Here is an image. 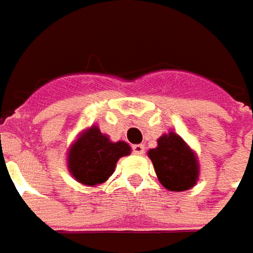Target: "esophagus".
Here are the masks:
<instances>
[{"mask_svg": "<svg viewBox=\"0 0 253 253\" xmlns=\"http://www.w3.org/2000/svg\"><path fill=\"white\" fill-rule=\"evenodd\" d=\"M131 150H133L134 155H143V153H144V146H143V144H134V146L131 147Z\"/></svg>", "mask_w": 253, "mask_h": 253, "instance_id": "esophagus-1", "label": "esophagus"}]
</instances>
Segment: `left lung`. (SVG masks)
<instances>
[{"mask_svg":"<svg viewBox=\"0 0 253 253\" xmlns=\"http://www.w3.org/2000/svg\"><path fill=\"white\" fill-rule=\"evenodd\" d=\"M160 183L171 192L187 190L198 180V160L176 133L163 134L149 152Z\"/></svg>","mask_w":253,"mask_h":253,"instance_id":"8db88e82","label":"left lung"}]
</instances>
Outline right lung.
I'll list each match as a JSON object with an SVG mask.
<instances>
[{"mask_svg":"<svg viewBox=\"0 0 253 253\" xmlns=\"http://www.w3.org/2000/svg\"><path fill=\"white\" fill-rule=\"evenodd\" d=\"M128 153L127 143H112L107 136L101 134L98 127L93 126L71 146L68 168L80 183L94 186L106 182L114 171L117 160Z\"/></svg>","mask_w":253,"mask_h":253,"instance_id":"1","label":"right lung"}]
</instances>
